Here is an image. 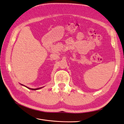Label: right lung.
Wrapping results in <instances>:
<instances>
[{
	"label": "right lung",
	"mask_w": 124,
	"mask_h": 124,
	"mask_svg": "<svg viewBox=\"0 0 124 124\" xmlns=\"http://www.w3.org/2000/svg\"><path fill=\"white\" fill-rule=\"evenodd\" d=\"M28 88V87H27ZM40 88H37V89H32V88H29V89H31V90H37V89H40Z\"/></svg>",
	"instance_id": "1"
}]
</instances>
